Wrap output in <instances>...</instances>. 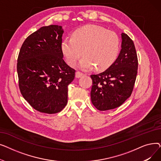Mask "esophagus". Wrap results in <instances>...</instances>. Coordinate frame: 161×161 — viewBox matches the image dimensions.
I'll list each match as a JSON object with an SVG mask.
<instances>
[{"instance_id": "34e87169", "label": "esophagus", "mask_w": 161, "mask_h": 161, "mask_svg": "<svg viewBox=\"0 0 161 161\" xmlns=\"http://www.w3.org/2000/svg\"><path fill=\"white\" fill-rule=\"evenodd\" d=\"M83 75H85V74H84L82 73V72H80V71H78V72H75V77L77 78H81V76H83Z\"/></svg>"}]
</instances>
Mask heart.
<instances>
[{"label": "heart", "mask_w": 161, "mask_h": 161, "mask_svg": "<svg viewBox=\"0 0 161 161\" xmlns=\"http://www.w3.org/2000/svg\"><path fill=\"white\" fill-rule=\"evenodd\" d=\"M120 40L113 31L97 25H87L75 30L72 37L62 43V50L67 63L74 66L82 56L80 67L91 70H104L115 61L119 53Z\"/></svg>", "instance_id": "heart-1"}]
</instances>
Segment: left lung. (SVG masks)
<instances>
[{"instance_id": "1", "label": "left lung", "mask_w": 161, "mask_h": 161, "mask_svg": "<svg viewBox=\"0 0 161 161\" xmlns=\"http://www.w3.org/2000/svg\"><path fill=\"white\" fill-rule=\"evenodd\" d=\"M121 49L115 61L104 72L91 75V102L100 111L120 106L133 91L138 70V57L133 41L121 34Z\"/></svg>"}]
</instances>
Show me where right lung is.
Wrapping results in <instances>:
<instances>
[{
  "instance_id": "right-lung-1",
  "label": "right lung",
  "mask_w": 161,
  "mask_h": 161,
  "mask_svg": "<svg viewBox=\"0 0 161 161\" xmlns=\"http://www.w3.org/2000/svg\"><path fill=\"white\" fill-rule=\"evenodd\" d=\"M61 26L42 27L29 35L20 49L17 64L19 87L36 110L53 114L68 102V86L75 70L63 59Z\"/></svg>"
}]
</instances>
